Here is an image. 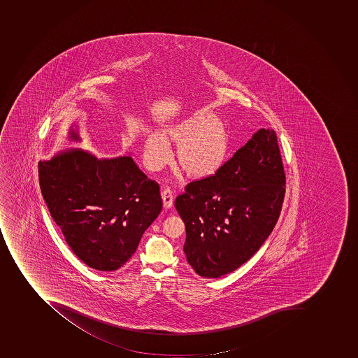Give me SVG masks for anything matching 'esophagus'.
I'll return each instance as SVG.
<instances>
[{
  "label": "esophagus",
  "instance_id": "esophagus-1",
  "mask_svg": "<svg viewBox=\"0 0 358 358\" xmlns=\"http://www.w3.org/2000/svg\"><path fill=\"white\" fill-rule=\"evenodd\" d=\"M161 196H162L164 208H171L172 205H173V192H172V190L170 188H166V189L163 190Z\"/></svg>",
  "mask_w": 358,
  "mask_h": 358
}]
</instances>
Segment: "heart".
I'll return each instance as SVG.
<instances>
[{
	"mask_svg": "<svg viewBox=\"0 0 358 358\" xmlns=\"http://www.w3.org/2000/svg\"><path fill=\"white\" fill-rule=\"evenodd\" d=\"M168 141L181 143L178 161L192 176L206 175L222 163L228 150V136L219 119L210 113H201L169 128L164 136L150 132L145 139V164L152 171L162 168L170 157Z\"/></svg>",
	"mask_w": 358,
	"mask_h": 358,
	"instance_id": "b5f03b06",
	"label": "heart"
}]
</instances>
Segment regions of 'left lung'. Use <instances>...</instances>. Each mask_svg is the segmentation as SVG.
Wrapping results in <instances>:
<instances>
[{
    "instance_id": "left-lung-1",
    "label": "left lung",
    "mask_w": 358,
    "mask_h": 358,
    "mask_svg": "<svg viewBox=\"0 0 358 358\" xmlns=\"http://www.w3.org/2000/svg\"><path fill=\"white\" fill-rule=\"evenodd\" d=\"M285 175L277 135L259 129L217 172L192 181L175 206L196 273L220 278L248 261L277 224Z\"/></svg>"
}]
</instances>
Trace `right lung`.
<instances>
[{"label": "right lung", "instance_id": "right-lung-1", "mask_svg": "<svg viewBox=\"0 0 358 358\" xmlns=\"http://www.w3.org/2000/svg\"><path fill=\"white\" fill-rule=\"evenodd\" d=\"M70 141H80L70 129ZM39 185L51 217L85 264L111 272L124 266L162 210L159 186L130 157L97 159L68 150L39 161Z\"/></svg>", "mask_w": 358, "mask_h": 358}]
</instances>
